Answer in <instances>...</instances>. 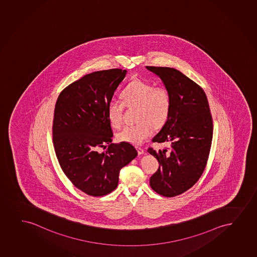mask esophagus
<instances>
[{
  "mask_svg": "<svg viewBox=\"0 0 257 257\" xmlns=\"http://www.w3.org/2000/svg\"><path fill=\"white\" fill-rule=\"evenodd\" d=\"M136 149H137L138 154H140V155H141V154H144V149L142 148V147H136Z\"/></svg>",
  "mask_w": 257,
  "mask_h": 257,
  "instance_id": "obj_1",
  "label": "esophagus"
}]
</instances>
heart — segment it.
Wrapping results in <instances>:
<instances>
[{
    "mask_svg": "<svg viewBox=\"0 0 257 257\" xmlns=\"http://www.w3.org/2000/svg\"><path fill=\"white\" fill-rule=\"evenodd\" d=\"M122 102L111 100L107 104V117L114 128L123 123L124 109L134 108L138 123L126 125L117 134L120 142L140 145L153 134V126L160 128L170 116L172 99L166 87L134 79L121 91Z\"/></svg>",
    "mask_w": 257,
    "mask_h": 257,
    "instance_id": "heart-1",
    "label": "heart"
}]
</instances>
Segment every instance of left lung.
Instances as JSON below:
<instances>
[{"instance_id":"8db88e82","label":"left lung","mask_w":257,"mask_h":257,"mask_svg":"<svg viewBox=\"0 0 257 257\" xmlns=\"http://www.w3.org/2000/svg\"><path fill=\"white\" fill-rule=\"evenodd\" d=\"M163 81L172 99L170 116L153 142H171V148L148 153L160 167L150 186L165 197L185 193L199 180L207 166L213 140V118L203 89L179 70L147 66Z\"/></svg>"}]
</instances>
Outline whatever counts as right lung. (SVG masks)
<instances>
[{
    "mask_svg": "<svg viewBox=\"0 0 257 257\" xmlns=\"http://www.w3.org/2000/svg\"><path fill=\"white\" fill-rule=\"evenodd\" d=\"M121 69L95 71L65 87L57 97L52 134L58 162L75 187L90 196L116 189L122 167L138 155L133 145L113 144L107 104L125 77ZM108 145L106 151L98 149Z\"/></svg>",
    "mask_w": 257,
    "mask_h": 257,
    "instance_id": "right-lung-1",
    "label": "right lung"
}]
</instances>
